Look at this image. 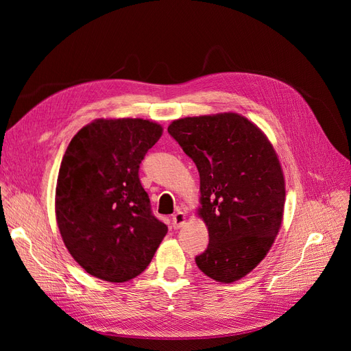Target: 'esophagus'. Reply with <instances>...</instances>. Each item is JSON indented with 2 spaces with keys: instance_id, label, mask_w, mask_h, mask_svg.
<instances>
[{
  "instance_id": "esophagus-1",
  "label": "esophagus",
  "mask_w": 351,
  "mask_h": 351,
  "mask_svg": "<svg viewBox=\"0 0 351 351\" xmlns=\"http://www.w3.org/2000/svg\"><path fill=\"white\" fill-rule=\"evenodd\" d=\"M184 222H186V215H184V212H182V210H177L176 214L173 215V227H174V228L183 227V226H184Z\"/></svg>"
}]
</instances>
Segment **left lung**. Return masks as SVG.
Wrapping results in <instances>:
<instances>
[{"mask_svg":"<svg viewBox=\"0 0 351 351\" xmlns=\"http://www.w3.org/2000/svg\"><path fill=\"white\" fill-rule=\"evenodd\" d=\"M168 133L200 177L209 244L196 265L215 281L240 280L258 267L281 227L285 184L278 156L267 136L234 112L180 119Z\"/></svg>","mask_w":351,"mask_h":351,"instance_id":"obj_1","label":"left lung"}]
</instances>
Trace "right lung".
<instances>
[{"instance_id": "right-lung-1", "label": "right lung", "mask_w": 351, "mask_h": 351, "mask_svg": "<svg viewBox=\"0 0 351 351\" xmlns=\"http://www.w3.org/2000/svg\"><path fill=\"white\" fill-rule=\"evenodd\" d=\"M161 134V125L142 119L97 120L67 146L56 190L57 224L74 261L93 277H137L167 234L139 178Z\"/></svg>"}]
</instances>
